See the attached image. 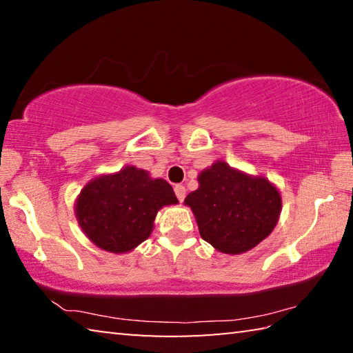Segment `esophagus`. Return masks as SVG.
<instances>
[{
	"label": "esophagus",
	"mask_w": 353,
	"mask_h": 353,
	"mask_svg": "<svg viewBox=\"0 0 353 353\" xmlns=\"http://www.w3.org/2000/svg\"><path fill=\"white\" fill-rule=\"evenodd\" d=\"M174 193H176V196H177V199L182 202V201L185 199V194H187V190H185L183 185H176V187H174Z\"/></svg>",
	"instance_id": "obj_1"
}]
</instances>
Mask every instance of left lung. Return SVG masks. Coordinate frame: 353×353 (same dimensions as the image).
I'll use <instances>...</instances> for the list:
<instances>
[{
    "mask_svg": "<svg viewBox=\"0 0 353 353\" xmlns=\"http://www.w3.org/2000/svg\"><path fill=\"white\" fill-rule=\"evenodd\" d=\"M198 181L199 188L185 198V205L193 210L202 240L219 252H248L274 230L282 198L268 179L249 176L218 160Z\"/></svg>",
    "mask_w": 353,
    "mask_h": 353,
    "instance_id": "left-lung-1",
    "label": "left lung"
}]
</instances>
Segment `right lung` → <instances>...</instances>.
I'll return each mask as SVG.
<instances>
[{
	"mask_svg": "<svg viewBox=\"0 0 353 353\" xmlns=\"http://www.w3.org/2000/svg\"><path fill=\"white\" fill-rule=\"evenodd\" d=\"M172 204L177 198L168 182L126 166L88 182L76 199L74 212L92 243L107 252L123 254L148 240L155 214Z\"/></svg>",
	"mask_w": 353,
	"mask_h": 353,
	"instance_id": "obj_1",
	"label": "right lung"
}]
</instances>
